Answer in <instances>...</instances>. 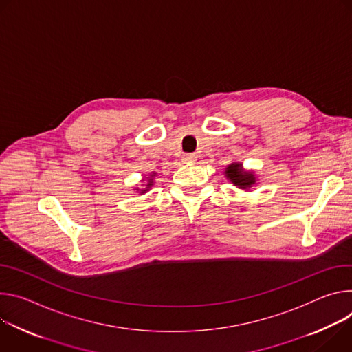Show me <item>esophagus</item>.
<instances>
[{
  "mask_svg": "<svg viewBox=\"0 0 352 352\" xmlns=\"http://www.w3.org/2000/svg\"><path fill=\"white\" fill-rule=\"evenodd\" d=\"M183 161L184 162H188V164H192L197 161V155L196 153H184L183 155Z\"/></svg>",
  "mask_w": 352,
  "mask_h": 352,
  "instance_id": "esophagus-1",
  "label": "esophagus"
}]
</instances>
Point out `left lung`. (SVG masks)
Here are the masks:
<instances>
[{"mask_svg": "<svg viewBox=\"0 0 352 352\" xmlns=\"http://www.w3.org/2000/svg\"><path fill=\"white\" fill-rule=\"evenodd\" d=\"M223 175L233 186H236L238 188L246 190V191H249L250 188H253L258 183V179H257L254 170L245 169L243 164L236 162V161L229 164L225 168Z\"/></svg>", "mask_w": 352, "mask_h": 352, "instance_id": "8db88e82", "label": "left lung"}]
</instances>
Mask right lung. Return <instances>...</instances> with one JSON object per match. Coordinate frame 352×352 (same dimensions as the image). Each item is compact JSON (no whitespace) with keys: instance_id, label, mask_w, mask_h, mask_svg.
<instances>
[{"instance_id":"1","label":"right lung","mask_w":352,"mask_h":352,"mask_svg":"<svg viewBox=\"0 0 352 352\" xmlns=\"http://www.w3.org/2000/svg\"><path fill=\"white\" fill-rule=\"evenodd\" d=\"M155 176H156V173L155 172H152V173H149L148 175V177H142V180H141V186H137L134 190H137L141 196L142 194H145V192H148L149 190H151V187L153 186V182H155Z\"/></svg>"}]
</instances>
